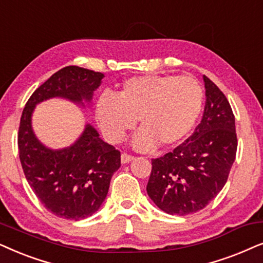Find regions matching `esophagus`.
Wrapping results in <instances>:
<instances>
[{
  "label": "esophagus",
  "mask_w": 263,
  "mask_h": 263,
  "mask_svg": "<svg viewBox=\"0 0 263 263\" xmlns=\"http://www.w3.org/2000/svg\"><path fill=\"white\" fill-rule=\"evenodd\" d=\"M135 157L132 156V155H128V154H126V153H124V154H121V163H128V162H131L132 160H134Z\"/></svg>",
  "instance_id": "1"
}]
</instances>
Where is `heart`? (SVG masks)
Here are the masks:
<instances>
[{
    "label": "heart",
    "instance_id": "heart-1",
    "mask_svg": "<svg viewBox=\"0 0 263 263\" xmlns=\"http://www.w3.org/2000/svg\"><path fill=\"white\" fill-rule=\"evenodd\" d=\"M204 93L197 80L183 76H142L126 80L118 96L103 93L96 119L110 143H119L139 122L134 146L148 152L172 148L191 134L201 115Z\"/></svg>",
    "mask_w": 263,
    "mask_h": 263
}]
</instances>
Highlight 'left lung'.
Masks as SVG:
<instances>
[{"label": "left lung", "instance_id": "1", "mask_svg": "<svg viewBox=\"0 0 263 263\" xmlns=\"http://www.w3.org/2000/svg\"><path fill=\"white\" fill-rule=\"evenodd\" d=\"M202 120L183 144L153 159L146 192L161 211L187 215L201 211L225 186L236 159L234 115L222 91L203 76Z\"/></svg>", "mask_w": 263, "mask_h": 263}]
</instances>
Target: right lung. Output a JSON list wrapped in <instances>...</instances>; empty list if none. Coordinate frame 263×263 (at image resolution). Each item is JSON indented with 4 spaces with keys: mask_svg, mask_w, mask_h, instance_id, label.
<instances>
[{
    "mask_svg": "<svg viewBox=\"0 0 263 263\" xmlns=\"http://www.w3.org/2000/svg\"><path fill=\"white\" fill-rule=\"evenodd\" d=\"M103 77L100 72L67 66L42 84L23 110L17 145L24 173L42 204L59 218L77 221L99 211L111 177L120 167V152L103 142L90 124L73 144L48 148L34 135L32 114L37 104L55 97L85 107Z\"/></svg>",
    "mask_w": 263,
    "mask_h": 263,
    "instance_id": "obj_1",
    "label": "right lung"
}]
</instances>
